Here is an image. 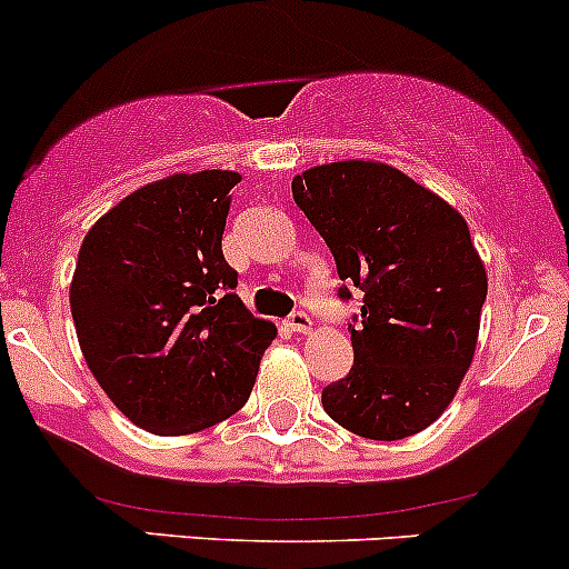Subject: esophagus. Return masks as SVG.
<instances>
[{"mask_svg": "<svg viewBox=\"0 0 569 569\" xmlns=\"http://www.w3.org/2000/svg\"><path fill=\"white\" fill-rule=\"evenodd\" d=\"M284 326L296 333H307L309 328H312V318H309L307 312H292L290 318L284 320Z\"/></svg>", "mask_w": 569, "mask_h": 569, "instance_id": "34e87169", "label": "esophagus"}]
</instances>
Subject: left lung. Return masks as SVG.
Wrapping results in <instances>:
<instances>
[{
	"instance_id": "left-lung-1",
	"label": "left lung",
	"mask_w": 569,
	"mask_h": 569,
	"mask_svg": "<svg viewBox=\"0 0 569 569\" xmlns=\"http://www.w3.org/2000/svg\"><path fill=\"white\" fill-rule=\"evenodd\" d=\"M292 199L331 249L339 298L365 292L348 323L353 367L323 389L326 413L372 441L421 432L471 367L488 298L466 219L375 161L307 169L292 178Z\"/></svg>"
}]
</instances>
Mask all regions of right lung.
<instances>
[{
    "mask_svg": "<svg viewBox=\"0 0 569 569\" xmlns=\"http://www.w3.org/2000/svg\"><path fill=\"white\" fill-rule=\"evenodd\" d=\"M238 172L172 174L92 224L70 284L81 353L109 400L156 436L241 411L277 328L236 296L221 251Z\"/></svg>",
    "mask_w": 569,
    "mask_h": 569,
    "instance_id": "add662e5",
    "label": "right lung"
}]
</instances>
